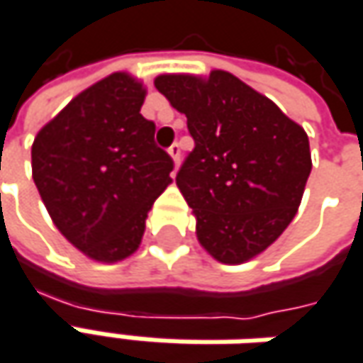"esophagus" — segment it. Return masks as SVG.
<instances>
[{"instance_id": "34e87169", "label": "esophagus", "mask_w": 363, "mask_h": 363, "mask_svg": "<svg viewBox=\"0 0 363 363\" xmlns=\"http://www.w3.org/2000/svg\"><path fill=\"white\" fill-rule=\"evenodd\" d=\"M169 155L172 158V162H174V167H179V162H181V144H172L169 148Z\"/></svg>"}]
</instances>
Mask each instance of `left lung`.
<instances>
[{
    "instance_id": "1",
    "label": "left lung",
    "mask_w": 363,
    "mask_h": 363,
    "mask_svg": "<svg viewBox=\"0 0 363 363\" xmlns=\"http://www.w3.org/2000/svg\"><path fill=\"white\" fill-rule=\"evenodd\" d=\"M155 86L194 138L177 186L193 208L199 243L225 265L255 259L301 205L311 172L307 132L225 69L160 74Z\"/></svg>"
}]
</instances>
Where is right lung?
Instances as JSON below:
<instances>
[{"instance_id": "1", "label": "right lung", "mask_w": 363, "mask_h": 363, "mask_svg": "<svg viewBox=\"0 0 363 363\" xmlns=\"http://www.w3.org/2000/svg\"><path fill=\"white\" fill-rule=\"evenodd\" d=\"M146 86L114 72L72 98L32 144V177L69 243L98 263L140 247L146 217L169 186L172 160L140 114Z\"/></svg>"}]
</instances>
